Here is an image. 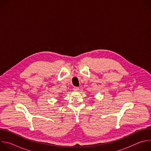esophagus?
Instances as JSON below:
<instances>
[{
    "label": "esophagus",
    "instance_id": "34e87169",
    "mask_svg": "<svg viewBox=\"0 0 151 151\" xmlns=\"http://www.w3.org/2000/svg\"><path fill=\"white\" fill-rule=\"evenodd\" d=\"M79 88L78 87H74L73 88V90L75 91H79Z\"/></svg>",
    "mask_w": 151,
    "mask_h": 151
}]
</instances>
